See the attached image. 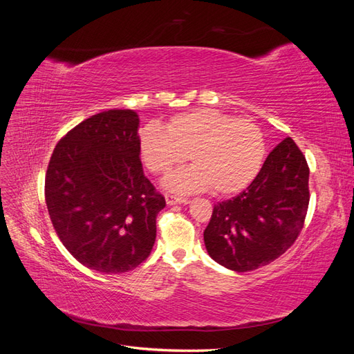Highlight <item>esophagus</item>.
Returning a JSON list of instances; mask_svg holds the SVG:
<instances>
[{
    "label": "esophagus",
    "mask_w": 354,
    "mask_h": 354,
    "mask_svg": "<svg viewBox=\"0 0 354 354\" xmlns=\"http://www.w3.org/2000/svg\"><path fill=\"white\" fill-rule=\"evenodd\" d=\"M165 201H167V205H176V203H187L186 198H180L176 195H165Z\"/></svg>",
    "instance_id": "esophagus-1"
}]
</instances>
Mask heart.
<instances>
[{"label": "heart", "mask_w": 354, "mask_h": 354, "mask_svg": "<svg viewBox=\"0 0 354 354\" xmlns=\"http://www.w3.org/2000/svg\"><path fill=\"white\" fill-rule=\"evenodd\" d=\"M187 153L194 165L168 176L165 189L190 194L212 187L214 194L230 195L259 176L266 140L252 121L209 108L173 115L165 131L147 125L138 134V155L152 174L169 173Z\"/></svg>", "instance_id": "b5f03b06"}]
</instances>
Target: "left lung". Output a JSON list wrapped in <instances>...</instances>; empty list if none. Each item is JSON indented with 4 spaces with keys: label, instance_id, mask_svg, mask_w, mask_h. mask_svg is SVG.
Listing matches in <instances>:
<instances>
[{
    "label": "left lung",
    "instance_id": "8db88e82",
    "mask_svg": "<svg viewBox=\"0 0 354 354\" xmlns=\"http://www.w3.org/2000/svg\"><path fill=\"white\" fill-rule=\"evenodd\" d=\"M308 173L304 155L286 137L242 194L214 205L203 232L211 259L226 269L250 272L282 255L303 229Z\"/></svg>",
    "mask_w": 354,
    "mask_h": 354
}]
</instances>
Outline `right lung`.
Wrapping results in <instances>:
<instances>
[{"instance_id": "obj_1", "label": "right lung", "mask_w": 354, "mask_h": 354, "mask_svg": "<svg viewBox=\"0 0 354 354\" xmlns=\"http://www.w3.org/2000/svg\"><path fill=\"white\" fill-rule=\"evenodd\" d=\"M138 120L111 109L82 121L55 147L46 174L50 218L65 248L91 270H133L152 251L162 195L143 174Z\"/></svg>"}]
</instances>
